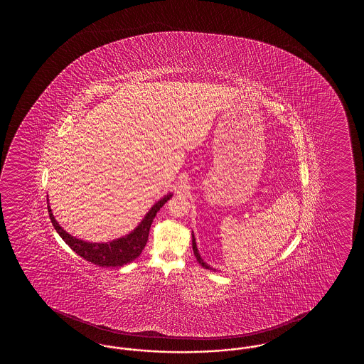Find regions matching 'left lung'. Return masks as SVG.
I'll use <instances>...</instances> for the list:
<instances>
[{"mask_svg":"<svg viewBox=\"0 0 364 364\" xmlns=\"http://www.w3.org/2000/svg\"><path fill=\"white\" fill-rule=\"evenodd\" d=\"M193 255L196 256V260L199 262V264H200L201 267L203 268H205V269H212L210 267H208L207 264L204 263L203 262V259H201L200 255H199V251H198V248H196V242H195V238H193Z\"/></svg>","mask_w":364,"mask_h":364,"instance_id":"left-lung-1","label":"left lung"}]
</instances>
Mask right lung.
<instances>
[{
    "instance_id": "obj_1",
    "label": "right lung",
    "mask_w": 364,
    "mask_h": 364,
    "mask_svg": "<svg viewBox=\"0 0 364 364\" xmlns=\"http://www.w3.org/2000/svg\"><path fill=\"white\" fill-rule=\"evenodd\" d=\"M171 198V193H169V195L164 196L161 200L157 201L134 232H130L126 237L119 238V240H112L109 243L108 242L107 243H90V242L77 240L62 229L58 223L55 221L52 209L49 205H48V213H49L50 221L55 226V230L60 234V237L66 242V245H69V247L74 252H77V255L82 256L87 262L99 265V267H122L124 264L132 263V260H135L141 254L143 248L147 243L149 228L154 223L156 213Z\"/></svg>"
}]
</instances>
